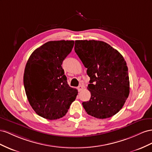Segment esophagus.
<instances>
[{
    "mask_svg": "<svg viewBox=\"0 0 152 152\" xmlns=\"http://www.w3.org/2000/svg\"><path fill=\"white\" fill-rule=\"evenodd\" d=\"M83 88H84V86L83 85H80L78 87H77V90H78L79 92H80V91H81Z\"/></svg>",
    "mask_w": 152,
    "mask_h": 152,
    "instance_id": "esophagus-1",
    "label": "esophagus"
}]
</instances>
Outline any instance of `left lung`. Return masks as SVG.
<instances>
[{
	"label": "left lung",
	"mask_w": 152,
	"mask_h": 152,
	"mask_svg": "<svg viewBox=\"0 0 152 152\" xmlns=\"http://www.w3.org/2000/svg\"><path fill=\"white\" fill-rule=\"evenodd\" d=\"M75 51L90 77L88 101L82 103L89 115L104 119L121 109L130 91L126 62L116 50L107 43L95 40H77Z\"/></svg>",
	"instance_id": "left-lung-1"
}]
</instances>
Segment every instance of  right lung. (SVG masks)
I'll use <instances>...</instances> for the list:
<instances>
[{
  "label": "right lung",
  "mask_w": 152,
  "mask_h": 152,
  "mask_svg": "<svg viewBox=\"0 0 152 152\" xmlns=\"http://www.w3.org/2000/svg\"><path fill=\"white\" fill-rule=\"evenodd\" d=\"M74 41L46 42L33 51L26 64L23 84L32 109L42 118L57 120L66 115L77 95L67 84L62 64Z\"/></svg>",
  "instance_id": "obj_1"
}]
</instances>
